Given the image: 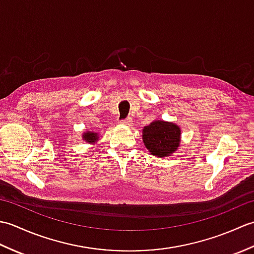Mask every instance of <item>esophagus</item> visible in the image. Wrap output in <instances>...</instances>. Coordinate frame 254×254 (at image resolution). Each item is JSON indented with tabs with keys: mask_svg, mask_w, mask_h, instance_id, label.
<instances>
[{
	"mask_svg": "<svg viewBox=\"0 0 254 254\" xmlns=\"http://www.w3.org/2000/svg\"><path fill=\"white\" fill-rule=\"evenodd\" d=\"M122 124H126V126H131L132 124V119L131 118H127V119H123V120L120 121Z\"/></svg>",
	"mask_w": 254,
	"mask_h": 254,
	"instance_id": "obj_1",
	"label": "esophagus"
}]
</instances>
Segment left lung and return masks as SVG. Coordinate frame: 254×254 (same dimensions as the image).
I'll return each instance as SVG.
<instances>
[{
    "instance_id": "1",
    "label": "left lung",
    "mask_w": 254,
    "mask_h": 254,
    "mask_svg": "<svg viewBox=\"0 0 254 254\" xmlns=\"http://www.w3.org/2000/svg\"><path fill=\"white\" fill-rule=\"evenodd\" d=\"M181 130L175 123L156 120L143 128V142L148 152L157 157L174 154L180 145Z\"/></svg>"
}]
</instances>
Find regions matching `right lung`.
I'll list each match as a JSON object with an SVG mask.
<instances>
[{"label":"right lung","mask_w":254,"mask_h":254,"mask_svg":"<svg viewBox=\"0 0 254 254\" xmlns=\"http://www.w3.org/2000/svg\"><path fill=\"white\" fill-rule=\"evenodd\" d=\"M98 134L93 132H86L83 134V139H85L87 143H95L98 139Z\"/></svg>","instance_id":"1"}]
</instances>
